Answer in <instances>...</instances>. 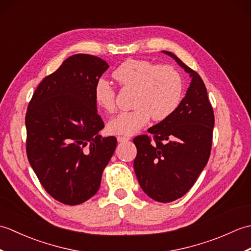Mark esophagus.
I'll use <instances>...</instances> for the list:
<instances>
[{
  "mask_svg": "<svg viewBox=\"0 0 251 251\" xmlns=\"http://www.w3.org/2000/svg\"><path fill=\"white\" fill-rule=\"evenodd\" d=\"M130 139L129 137H127V136H119L117 137V141L119 142H125V141H128Z\"/></svg>",
  "mask_w": 251,
  "mask_h": 251,
  "instance_id": "obj_1",
  "label": "esophagus"
}]
</instances>
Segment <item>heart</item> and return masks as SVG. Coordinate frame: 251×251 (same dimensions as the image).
I'll use <instances>...</instances> for the list:
<instances>
[{"instance_id": "heart-1", "label": "heart", "mask_w": 251, "mask_h": 251, "mask_svg": "<svg viewBox=\"0 0 251 251\" xmlns=\"http://www.w3.org/2000/svg\"><path fill=\"white\" fill-rule=\"evenodd\" d=\"M120 86L134 90L130 111L121 112L109 121L108 130L114 135L129 136L146 126L151 116L164 121L178 108L183 95V79L170 65H154L147 60L129 59L113 72ZM115 89L104 78L95 84L94 98L99 108L115 110Z\"/></svg>"}]
</instances>
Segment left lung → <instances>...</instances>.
Wrapping results in <instances>:
<instances>
[{
    "label": "left lung",
    "mask_w": 251,
    "mask_h": 251,
    "mask_svg": "<svg viewBox=\"0 0 251 251\" xmlns=\"http://www.w3.org/2000/svg\"><path fill=\"white\" fill-rule=\"evenodd\" d=\"M163 52L190 73L192 81L172 115L149 128L150 136L134 138L137 147L134 168L141 189L149 197L169 202L182 197L205 168L210 156L215 115L199 73L173 52Z\"/></svg>",
    "instance_id": "obj_1"
}]
</instances>
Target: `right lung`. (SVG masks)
I'll return each instance as SVG.
<instances>
[{
    "instance_id": "obj_1",
    "label": "right lung",
    "mask_w": 251,
    "mask_h": 251,
    "mask_svg": "<svg viewBox=\"0 0 251 251\" xmlns=\"http://www.w3.org/2000/svg\"><path fill=\"white\" fill-rule=\"evenodd\" d=\"M109 65L76 54L42 81L25 113L26 156L42 186L65 205H78L99 190L101 176L116 148L102 137L95 84Z\"/></svg>"
}]
</instances>
